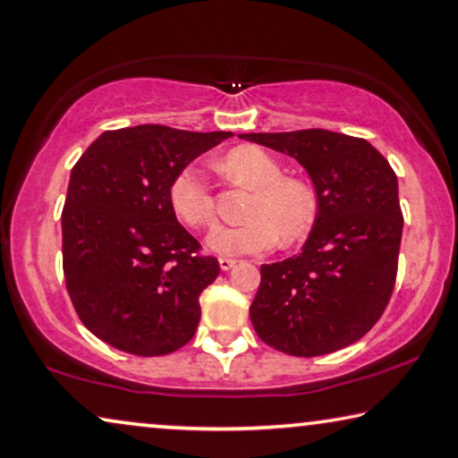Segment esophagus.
<instances>
[{"label":"esophagus","instance_id":"1","mask_svg":"<svg viewBox=\"0 0 458 458\" xmlns=\"http://www.w3.org/2000/svg\"><path fill=\"white\" fill-rule=\"evenodd\" d=\"M217 263H220V268H222V271H230V268L236 265V260H234V259H226V257H222V259H217Z\"/></svg>","mask_w":458,"mask_h":458}]
</instances>
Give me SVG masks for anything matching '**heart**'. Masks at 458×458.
<instances>
[{
    "mask_svg": "<svg viewBox=\"0 0 458 458\" xmlns=\"http://www.w3.org/2000/svg\"><path fill=\"white\" fill-rule=\"evenodd\" d=\"M220 169L232 181L255 190L242 226H217L208 246L217 255H259L277 241L293 246L310 234L316 222V195L301 179L283 177L277 158L259 147H236L220 158ZM173 212L187 226L208 228L214 224L216 203L206 177L195 166H185L171 183Z\"/></svg>",
    "mask_w": 458,
    "mask_h": 458,
    "instance_id": "b5f03b06",
    "label": "heart"
}]
</instances>
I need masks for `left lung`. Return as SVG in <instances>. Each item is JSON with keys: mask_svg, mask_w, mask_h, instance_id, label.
<instances>
[{"mask_svg": "<svg viewBox=\"0 0 458 458\" xmlns=\"http://www.w3.org/2000/svg\"><path fill=\"white\" fill-rule=\"evenodd\" d=\"M241 138L293 157L318 198L301 252L260 267L250 306L259 338L293 357L357 343L386 311L395 285L403 216L394 169L365 138L322 128Z\"/></svg>", "mask_w": 458, "mask_h": 458, "instance_id": "8db88e82", "label": "left lung"}]
</instances>
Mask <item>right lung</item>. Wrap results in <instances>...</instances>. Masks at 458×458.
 <instances>
[{
    "label": "right lung",
    "mask_w": 458,
    "mask_h": 458,
    "mask_svg": "<svg viewBox=\"0 0 458 458\" xmlns=\"http://www.w3.org/2000/svg\"><path fill=\"white\" fill-rule=\"evenodd\" d=\"M232 132L142 124L107 130L71 171L63 271L85 328L118 351L161 357L198 330L199 295L220 275L177 222L171 183Z\"/></svg>",
    "instance_id": "right-lung-1"
}]
</instances>
